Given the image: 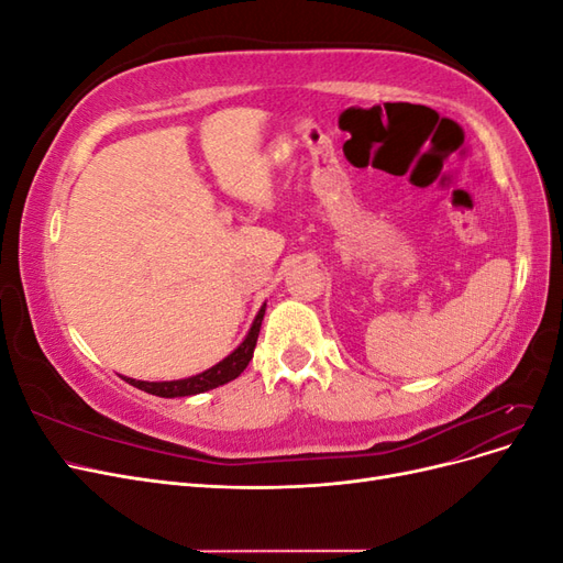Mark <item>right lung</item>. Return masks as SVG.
<instances>
[{
  "instance_id": "obj_1",
  "label": "right lung",
  "mask_w": 563,
  "mask_h": 563,
  "mask_svg": "<svg viewBox=\"0 0 563 563\" xmlns=\"http://www.w3.org/2000/svg\"><path fill=\"white\" fill-rule=\"evenodd\" d=\"M265 317V305L261 308V312L255 314L253 323H251V331L246 333V338L242 340V345L236 347L232 354H228L223 362H218L216 366L207 368L203 373H197L192 378H183V380H164V383H147V380H133V378H124L129 385L139 387L147 395H155V397H166V399H174V397H190V395H201V391H209L213 387L225 385L234 378L242 376V371L249 366L255 343H258V333H261V323Z\"/></svg>"
}]
</instances>
